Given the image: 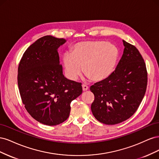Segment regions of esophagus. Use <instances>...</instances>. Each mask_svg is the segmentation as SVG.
<instances>
[{
	"mask_svg": "<svg viewBox=\"0 0 159 159\" xmlns=\"http://www.w3.org/2000/svg\"><path fill=\"white\" fill-rule=\"evenodd\" d=\"M82 89H83V91H87L89 89V88H88V86H87L85 84H83L82 85Z\"/></svg>",
	"mask_w": 159,
	"mask_h": 159,
	"instance_id": "obj_1",
	"label": "esophagus"
}]
</instances>
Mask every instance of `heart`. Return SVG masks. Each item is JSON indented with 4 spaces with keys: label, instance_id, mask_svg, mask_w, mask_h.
I'll return each instance as SVG.
<instances>
[{
    "label": "heart",
    "instance_id": "obj_1",
    "mask_svg": "<svg viewBox=\"0 0 159 159\" xmlns=\"http://www.w3.org/2000/svg\"><path fill=\"white\" fill-rule=\"evenodd\" d=\"M118 48L111 43L101 40L81 42L75 44L72 53H66L63 64L66 76L75 80L82 71L94 81H102L109 77L117 65Z\"/></svg>",
    "mask_w": 159,
    "mask_h": 159
}]
</instances>
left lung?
<instances>
[{"label": "left lung", "instance_id": "1", "mask_svg": "<svg viewBox=\"0 0 159 159\" xmlns=\"http://www.w3.org/2000/svg\"><path fill=\"white\" fill-rule=\"evenodd\" d=\"M123 42V54L116 69L107 78L90 87L95 96L91 111L98 121L106 125L117 124L131 117L146 92L145 61L135 46Z\"/></svg>", "mask_w": 159, "mask_h": 159}]
</instances>
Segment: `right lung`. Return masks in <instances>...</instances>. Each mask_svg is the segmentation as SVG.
<instances>
[{"label": "right lung", "instance_id": "obj_1", "mask_svg": "<svg viewBox=\"0 0 159 159\" xmlns=\"http://www.w3.org/2000/svg\"><path fill=\"white\" fill-rule=\"evenodd\" d=\"M63 38L45 36L24 53L18 69V85L23 104L31 116L46 125L65 121L72 101L82 93L81 84L66 78L60 64Z\"/></svg>", "mask_w": 159, "mask_h": 159}]
</instances>
